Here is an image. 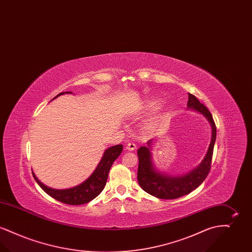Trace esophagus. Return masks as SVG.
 Segmentation results:
<instances>
[{
  "label": "esophagus",
  "mask_w": 252,
  "mask_h": 252,
  "mask_svg": "<svg viewBox=\"0 0 252 252\" xmlns=\"http://www.w3.org/2000/svg\"><path fill=\"white\" fill-rule=\"evenodd\" d=\"M136 144H133V143H128V144L126 145V148L127 149V150H129V151H133V150H135L136 149Z\"/></svg>",
  "instance_id": "34e87169"
}]
</instances>
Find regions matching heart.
I'll return each instance as SVG.
<instances>
[{
	"instance_id": "b5f03b06",
	"label": "heart",
	"mask_w": 252,
	"mask_h": 252,
	"mask_svg": "<svg viewBox=\"0 0 252 252\" xmlns=\"http://www.w3.org/2000/svg\"><path fill=\"white\" fill-rule=\"evenodd\" d=\"M148 105H149V107H150V108H157V107L159 105V100H158V99L152 100V101H150V102H149V104H148Z\"/></svg>"
}]
</instances>
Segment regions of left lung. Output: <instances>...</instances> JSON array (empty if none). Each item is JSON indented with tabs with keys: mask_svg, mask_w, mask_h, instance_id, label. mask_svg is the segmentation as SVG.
I'll list each match as a JSON object with an SVG mask.
<instances>
[{
	"mask_svg": "<svg viewBox=\"0 0 252 252\" xmlns=\"http://www.w3.org/2000/svg\"><path fill=\"white\" fill-rule=\"evenodd\" d=\"M189 99L187 106L201 112L208 119L212 126V140L208 149V153L204 158L200 165L190 173L181 177H169L157 172L152 163L151 153L148 147L142 146L138 150L139 166H138V182L142 189L149 194L161 199H175L188 194L196 189L210 173L214 146L216 140V123L210 110L200 101L191 94H188ZM150 142H148L149 144Z\"/></svg>",
	"mask_w": 252,
	"mask_h": 252,
	"instance_id": "left-lung-1",
	"label": "left lung"
}]
</instances>
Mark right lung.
<instances>
[{
	"label": "right lung",
	"mask_w": 252,
	"mask_h": 252,
	"mask_svg": "<svg viewBox=\"0 0 252 252\" xmlns=\"http://www.w3.org/2000/svg\"><path fill=\"white\" fill-rule=\"evenodd\" d=\"M64 94H72V93L71 92L60 93V94H58L55 98ZM122 150H123V145L121 144L114 145L108 148L105 151L104 156L94 170V172L93 173V175L80 185L71 189L56 190V189L49 188L37 180V178L33 172L32 174L37 184L41 187V189L46 193H48L49 195L52 196L53 198L68 205H82L94 199L96 196L99 195L100 192L104 190L108 180L109 169L113 164L114 160L120 156Z\"/></svg>",
	"instance_id": "1"
}]
</instances>
